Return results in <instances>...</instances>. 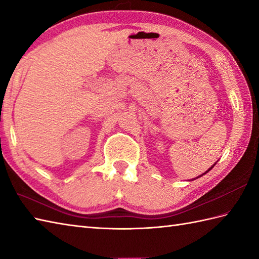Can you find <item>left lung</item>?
I'll use <instances>...</instances> for the list:
<instances>
[{
	"mask_svg": "<svg viewBox=\"0 0 259 259\" xmlns=\"http://www.w3.org/2000/svg\"><path fill=\"white\" fill-rule=\"evenodd\" d=\"M216 163H217V162H214V163H213V164H212V167H210V168H209V169H208V170H207V171H206V172H203V174H202V175H200V176H199V177H201V176H203V175H206V174H207V172H208V171H209V170H211V169H212V168H213V166H214V164H216ZM199 177H197V178H199Z\"/></svg>",
	"mask_w": 259,
	"mask_h": 259,
	"instance_id": "8db88e82",
	"label": "left lung"
}]
</instances>
